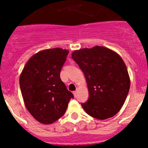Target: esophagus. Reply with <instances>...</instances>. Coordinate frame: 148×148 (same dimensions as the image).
<instances>
[{
	"mask_svg": "<svg viewBox=\"0 0 148 148\" xmlns=\"http://www.w3.org/2000/svg\"><path fill=\"white\" fill-rule=\"evenodd\" d=\"M77 93H78V91H74V92H73V95H74L75 97H76L77 96Z\"/></svg>",
	"mask_w": 148,
	"mask_h": 148,
	"instance_id": "esophagus-1",
	"label": "esophagus"
}]
</instances>
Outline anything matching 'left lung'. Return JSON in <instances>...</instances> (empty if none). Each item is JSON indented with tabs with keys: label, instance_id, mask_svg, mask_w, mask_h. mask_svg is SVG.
Listing matches in <instances>:
<instances>
[{
	"label": "left lung",
	"instance_id": "8db88e82",
	"mask_svg": "<svg viewBox=\"0 0 148 148\" xmlns=\"http://www.w3.org/2000/svg\"><path fill=\"white\" fill-rule=\"evenodd\" d=\"M72 58L83 71L89 91L82 106L93 118L104 120L121 109L130 90V79L121 56L110 49L95 46L73 51Z\"/></svg>",
	"mask_w": 148,
	"mask_h": 148
}]
</instances>
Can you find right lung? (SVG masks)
<instances>
[{"label":"right lung","instance_id":"add662e5","mask_svg":"<svg viewBox=\"0 0 148 148\" xmlns=\"http://www.w3.org/2000/svg\"><path fill=\"white\" fill-rule=\"evenodd\" d=\"M68 53L69 50L58 47L39 51L21 73L19 83L26 108L44 125L59 119L73 97L60 78Z\"/></svg>","mask_w":148,"mask_h":148}]
</instances>
